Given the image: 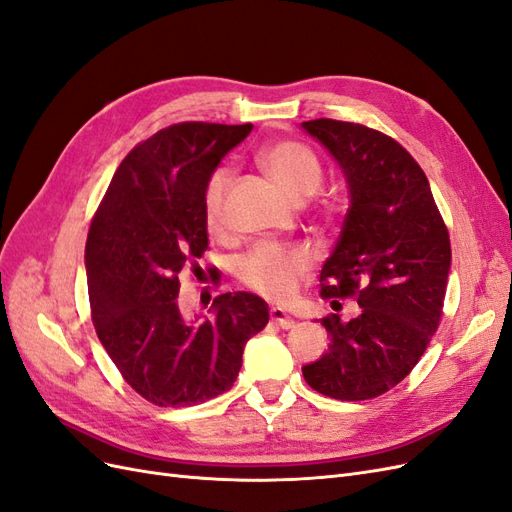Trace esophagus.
<instances>
[{
  "label": "esophagus",
  "instance_id": "1",
  "mask_svg": "<svg viewBox=\"0 0 512 512\" xmlns=\"http://www.w3.org/2000/svg\"><path fill=\"white\" fill-rule=\"evenodd\" d=\"M271 320H273L280 329H292V327H294V320L284 312L282 307H273V309H271Z\"/></svg>",
  "mask_w": 512,
  "mask_h": 512
}]
</instances>
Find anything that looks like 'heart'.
<instances>
[{"mask_svg": "<svg viewBox=\"0 0 512 512\" xmlns=\"http://www.w3.org/2000/svg\"><path fill=\"white\" fill-rule=\"evenodd\" d=\"M265 173L277 183L288 198L305 200L320 188L324 170L312 147L301 141H275L262 147L256 156ZM232 183L228 166L215 168L205 185V220L209 228H218L222 222L224 198ZM312 267V256L301 245L258 243L239 262V282L262 297L284 301L297 288L301 277Z\"/></svg>", "mask_w": 512, "mask_h": 512, "instance_id": "obj_1", "label": "heart"}]
</instances>
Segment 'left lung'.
Listing matches in <instances>:
<instances>
[{"instance_id": "8db88e82", "label": "left lung", "mask_w": 512, "mask_h": 512, "mask_svg": "<svg viewBox=\"0 0 512 512\" xmlns=\"http://www.w3.org/2000/svg\"><path fill=\"white\" fill-rule=\"evenodd\" d=\"M303 128L344 168L350 209L342 237L320 271V297L356 299L344 322L322 318L327 354L303 367L314 391L363 401L391 391L421 361L438 331L451 269V239L423 168L363 123L312 119Z\"/></svg>"}]
</instances>
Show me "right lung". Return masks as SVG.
<instances>
[{"label": "right lung", "instance_id": "obj_1", "mask_svg": "<svg viewBox=\"0 0 512 512\" xmlns=\"http://www.w3.org/2000/svg\"><path fill=\"white\" fill-rule=\"evenodd\" d=\"M252 123L183 121L138 143L91 220L85 267L91 320L132 389L160 408L203 404L235 384L243 346L267 327L256 294L213 299V316L185 322L179 273L209 247L205 185Z\"/></svg>", "mask_w": 512, "mask_h": 512}]
</instances>
